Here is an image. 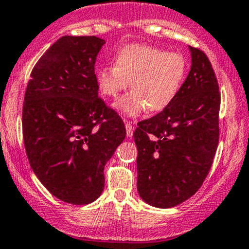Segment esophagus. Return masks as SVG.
Instances as JSON below:
<instances>
[{
  "label": "esophagus",
  "instance_id": "34e87169",
  "mask_svg": "<svg viewBox=\"0 0 249 249\" xmlns=\"http://www.w3.org/2000/svg\"><path fill=\"white\" fill-rule=\"evenodd\" d=\"M125 127H126L127 138H131L132 134H134V125H132V123L126 120V122H125Z\"/></svg>",
  "mask_w": 249,
  "mask_h": 249
}]
</instances>
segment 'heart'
<instances>
[{
	"mask_svg": "<svg viewBox=\"0 0 249 249\" xmlns=\"http://www.w3.org/2000/svg\"><path fill=\"white\" fill-rule=\"evenodd\" d=\"M188 72V61L179 53L146 44H129L115 55V65L97 70L96 78L104 96L117 98L129 86L132 90L115 103L126 117L146 109L159 113L177 97Z\"/></svg>",
	"mask_w": 249,
	"mask_h": 249,
	"instance_id": "obj_1",
	"label": "heart"
}]
</instances>
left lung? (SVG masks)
Instances as JSON below:
<instances>
[{
	"instance_id": "obj_1",
	"label": "left lung",
	"mask_w": 249,
	"mask_h": 249,
	"mask_svg": "<svg viewBox=\"0 0 249 249\" xmlns=\"http://www.w3.org/2000/svg\"><path fill=\"white\" fill-rule=\"evenodd\" d=\"M189 49L192 69L177 97L134 132L139 195L156 208H173L198 192L219 143V83L205 53Z\"/></svg>"
}]
</instances>
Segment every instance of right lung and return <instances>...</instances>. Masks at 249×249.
<instances>
[{
    "label": "right lung",
    "mask_w": 249,
    "mask_h": 249,
    "mask_svg": "<svg viewBox=\"0 0 249 249\" xmlns=\"http://www.w3.org/2000/svg\"><path fill=\"white\" fill-rule=\"evenodd\" d=\"M106 40L62 36L32 70L23 103V141L41 184L65 203L85 205L104 188V166L126 135L98 97L94 64Z\"/></svg>",
    "instance_id": "1"
}]
</instances>
